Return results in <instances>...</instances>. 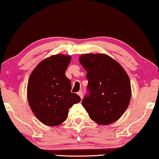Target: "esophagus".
<instances>
[{"label": "esophagus", "instance_id": "34e87169", "mask_svg": "<svg viewBox=\"0 0 159 159\" xmlns=\"http://www.w3.org/2000/svg\"><path fill=\"white\" fill-rule=\"evenodd\" d=\"M78 94L79 95V97L81 98V99H82L83 98V92H82V91H80L78 92Z\"/></svg>", "mask_w": 159, "mask_h": 159}]
</instances>
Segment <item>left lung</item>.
Instances as JSON below:
<instances>
[{"label":"left lung","instance_id":"8db88e82","mask_svg":"<svg viewBox=\"0 0 159 159\" xmlns=\"http://www.w3.org/2000/svg\"><path fill=\"white\" fill-rule=\"evenodd\" d=\"M79 61L87 72L89 95L82 105L90 119L101 125H108L121 117L131 97L130 78L116 60L103 53H86Z\"/></svg>","mask_w":159,"mask_h":159}]
</instances>
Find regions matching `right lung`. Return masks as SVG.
<instances>
[{
	"instance_id": "add662e5",
	"label": "right lung",
	"mask_w": 159,
	"mask_h": 159,
	"mask_svg": "<svg viewBox=\"0 0 159 159\" xmlns=\"http://www.w3.org/2000/svg\"><path fill=\"white\" fill-rule=\"evenodd\" d=\"M71 56L56 54L38 64L27 86L29 106L36 117L48 126H57L67 120L69 108L81 101L71 93V82L65 71Z\"/></svg>"
}]
</instances>
